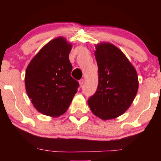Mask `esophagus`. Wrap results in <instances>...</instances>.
Masks as SVG:
<instances>
[{
    "mask_svg": "<svg viewBox=\"0 0 161 161\" xmlns=\"http://www.w3.org/2000/svg\"><path fill=\"white\" fill-rule=\"evenodd\" d=\"M84 81H85L84 79H81V80H79V84H80V86H82L83 83H84Z\"/></svg>",
    "mask_w": 161,
    "mask_h": 161,
    "instance_id": "esophagus-1",
    "label": "esophagus"
}]
</instances>
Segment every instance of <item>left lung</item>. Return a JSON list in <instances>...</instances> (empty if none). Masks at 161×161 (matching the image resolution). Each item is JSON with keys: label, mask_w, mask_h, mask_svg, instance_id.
Segmentation results:
<instances>
[{"label": "left lung", "mask_w": 161, "mask_h": 161, "mask_svg": "<svg viewBox=\"0 0 161 161\" xmlns=\"http://www.w3.org/2000/svg\"><path fill=\"white\" fill-rule=\"evenodd\" d=\"M96 49L98 86L88 104L97 117L111 119L124 114L133 103L138 89L137 72L115 45L103 42Z\"/></svg>", "instance_id": "8db88e82"}]
</instances>
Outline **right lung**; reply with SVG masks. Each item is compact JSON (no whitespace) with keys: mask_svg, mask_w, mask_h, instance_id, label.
I'll list each match as a JSON object with an SVG mask.
<instances>
[{"mask_svg":"<svg viewBox=\"0 0 161 161\" xmlns=\"http://www.w3.org/2000/svg\"><path fill=\"white\" fill-rule=\"evenodd\" d=\"M72 45L63 37L49 42L35 56L25 71L28 97L44 115L59 116L69 108L79 83L71 74Z\"/></svg>","mask_w":161,"mask_h":161,"instance_id":"add662e5","label":"right lung"}]
</instances>
